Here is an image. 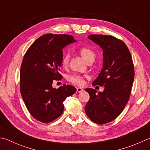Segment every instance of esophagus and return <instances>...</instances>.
Returning a JSON list of instances; mask_svg holds the SVG:
<instances>
[{"instance_id":"34e87169","label":"esophagus","mask_w":150,"mask_h":150,"mask_svg":"<svg viewBox=\"0 0 150 150\" xmlns=\"http://www.w3.org/2000/svg\"><path fill=\"white\" fill-rule=\"evenodd\" d=\"M76 90H77L78 92H82V91H83L82 88H80V87H78V88H76Z\"/></svg>"}]
</instances>
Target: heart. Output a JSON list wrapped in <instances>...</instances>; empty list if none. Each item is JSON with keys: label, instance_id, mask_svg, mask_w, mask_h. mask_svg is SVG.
I'll list each match as a JSON object with an SVG mask.
<instances>
[{"label": "heart", "instance_id": "1", "mask_svg": "<svg viewBox=\"0 0 150 150\" xmlns=\"http://www.w3.org/2000/svg\"><path fill=\"white\" fill-rule=\"evenodd\" d=\"M79 52L83 59L88 62H92L96 59V52L88 47H82L79 49ZM70 60L69 54H65L62 59V64L64 67H67ZM68 80L70 82L78 86H82L84 83L83 77L78 74H72L68 76Z\"/></svg>", "mask_w": 150, "mask_h": 150}]
</instances>
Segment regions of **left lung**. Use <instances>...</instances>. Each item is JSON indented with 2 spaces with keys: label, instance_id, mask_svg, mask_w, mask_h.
<instances>
[{
  "label": "left lung",
  "instance_id": "left-lung-1",
  "mask_svg": "<svg viewBox=\"0 0 150 150\" xmlns=\"http://www.w3.org/2000/svg\"><path fill=\"white\" fill-rule=\"evenodd\" d=\"M88 38L103 51V68L92 86L105 88L103 92L98 93L94 89H86L90 98L85 111L91 121L103 125L116 119L127 104L134 78V68L129 49L122 40L112 35L96 34Z\"/></svg>",
  "mask_w": 150,
  "mask_h": 150
}]
</instances>
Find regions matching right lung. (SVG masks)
<instances>
[{
    "label": "right lung",
    "mask_w": 150,
    "mask_h": 150,
    "mask_svg": "<svg viewBox=\"0 0 150 150\" xmlns=\"http://www.w3.org/2000/svg\"><path fill=\"white\" fill-rule=\"evenodd\" d=\"M76 41L72 35L47 33L27 50L20 68V93L28 111L41 122L53 121L62 114L63 102L76 92L72 86L55 89L52 81L62 78L59 74L62 49Z\"/></svg>",
    "instance_id": "obj_1"
}]
</instances>
